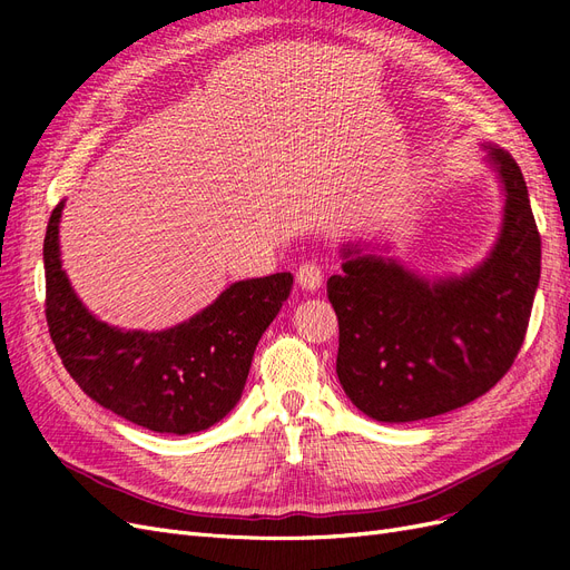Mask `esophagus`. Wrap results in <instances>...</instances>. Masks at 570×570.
<instances>
[{"label":"esophagus","instance_id":"34e87169","mask_svg":"<svg viewBox=\"0 0 570 570\" xmlns=\"http://www.w3.org/2000/svg\"><path fill=\"white\" fill-rule=\"evenodd\" d=\"M297 283L302 289H318L323 285V268L316 262H304L297 268Z\"/></svg>","mask_w":570,"mask_h":570}]
</instances>
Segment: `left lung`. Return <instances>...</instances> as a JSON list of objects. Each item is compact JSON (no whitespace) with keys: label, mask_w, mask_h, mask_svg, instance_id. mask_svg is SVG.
Instances as JSON below:
<instances>
[{"label":"left lung","mask_w":570,"mask_h":570,"mask_svg":"<svg viewBox=\"0 0 570 570\" xmlns=\"http://www.w3.org/2000/svg\"><path fill=\"white\" fill-rule=\"evenodd\" d=\"M485 147L504 187L502 230L485 262L428 281L347 245L342 273L327 281L340 325V385L368 419L409 423L465 406L502 381L521 350L542 243L519 164Z\"/></svg>","instance_id":"obj_1"}]
</instances>
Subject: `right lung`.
Instances as JSON below:
<instances>
[{
    "label": "right lung",
    "instance_id": "add662e5",
    "mask_svg": "<svg viewBox=\"0 0 570 570\" xmlns=\"http://www.w3.org/2000/svg\"><path fill=\"white\" fill-rule=\"evenodd\" d=\"M63 202L45 235V314L61 364L78 387L135 425L189 435L226 419L243 396L252 356L289 297L292 275L233 283L168 331H120L95 318L66 278L59 254Z\"/></svg>",
    "mask_w": 570,
    "mask_h": 570
}]
</instances>
